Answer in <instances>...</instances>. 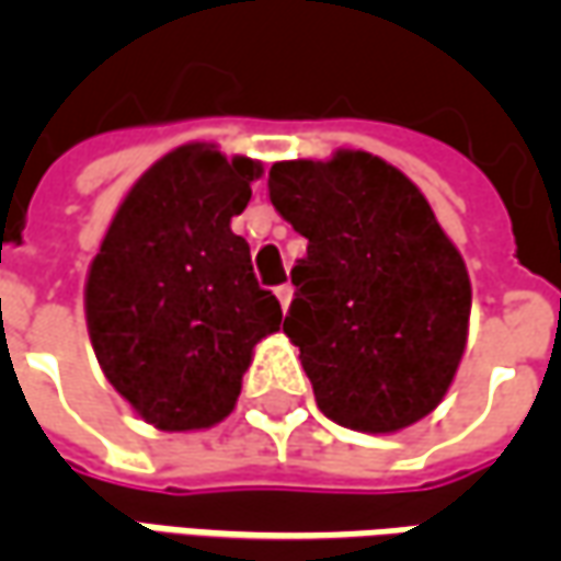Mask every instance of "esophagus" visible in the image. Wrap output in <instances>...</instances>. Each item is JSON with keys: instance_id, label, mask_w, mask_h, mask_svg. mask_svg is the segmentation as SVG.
Wrapping results in <instances>:
<instances>
[{"instance_id": "1", "label": "esophagus", "mask_w": 561, "mask_h": 561, "mask_svg": "<svg viewBox=\"0 0 561 561\" xmlns=\"http://www.w3.org/2000/svg\"><path fill=\"white\" fill-rule=\"evenodd\" d=\"M276 297H279L282 309H288V306H291V300H294V285H291V282L279 285V288H276Z\"/></svg>"}]
</instances>
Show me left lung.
<instances>
[{
  "label": "left lung",
  "mask_w": 561,
  "mask_h": 561,
  "mask_svg": "<svg viewBox=\"0 0 561 561\" xmlns=\"http://www.w3.org/2000/svg\"><path fill=\"white\" fill-rule=\"evenodd\" d=\"M267 192L304 233L285 333L316 402L360 433L433 412L466 348L471 285L421 188L369 152L276 161Z\"/></svg>",
  "instance_id": "1"
}]
</instances>
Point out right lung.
Returning a JSON list of instances; mask_svg holds the SVG:
<instances>
[{
  "instance_id": "obj_1",
  "label": "right lung",
  "mask_w": 561,
  "mask_h": 561,
  "mask_svg": "<svg viewBox=\"0 0 561 561\" xmlns=\"http://www.w3.org/2000/svg\"><path fill=\"white\" fill-rule=\"evenodd\" d=\"M261 164L188 144L116 209L87 279V324L107 381L168 433L207 430L240 397L252 348L282 324L231 231Z\"/></svg>"
}]
</instances>
